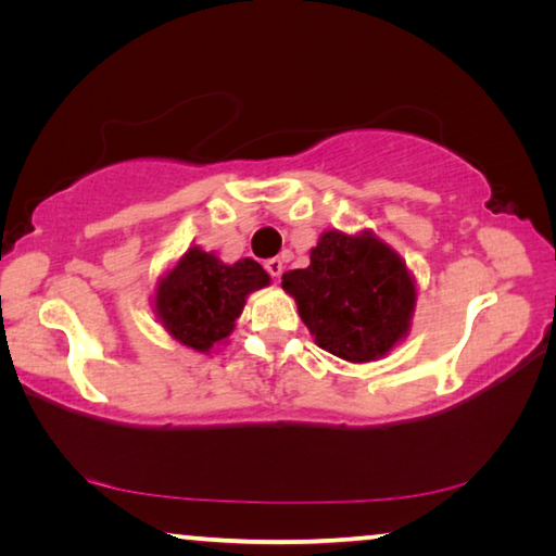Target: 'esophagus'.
<instances>
[{
    "label": "esophagus",
    "instance_id": "1",
    "mask_svg": "<svg viewBox=\"0 0 556 556\" xmlns=\"http://www.w3.org/2000/svg\"><path fill=\"white\" fill-rule=\"evenodd\" d=\"M265 269L269 271V277L279 279V277H281V271H285V262H281L279 257H271V260H267V262H265Z\"/></svg>",
    "mask_w": 556,
    "mask_h": 556
}]
</instances>
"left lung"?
Segmentation results:
<instances>
[{
    "label": "left lung",
    "mask_w": 556,
    "mask_h": 556,
    "mask_svg": "<svg viewBox=\"0 0 556 556\" xmlns=\"http://www.w3.org/2000/svg\"><path fill=\"white\" fill-rule=\"evenodd\" d=\"M318 348L348 363H372L409 333L417 285L404 260L372 230H326L312 265L281 275Z\"/></svg>",
    "instance_id": "1"
}]
</instances>
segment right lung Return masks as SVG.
<instances>
[{"label": "right lung", "mask_w": 556, "mask_h": 556, "mask_svg": "<svg viewBox=\"0 0 556 556\" xmlns=\"http://www.w3.org/2000/svg\"><path fill=\"white\" fill-rule=\"evenodd\" d=\"M271 279L260 262H223L215 252L191 244L156 279L152 306L164 331L195 353H211L232 333L244 301Z\"/></svg>", "instance_id": "obj_1"}]
</instances>
